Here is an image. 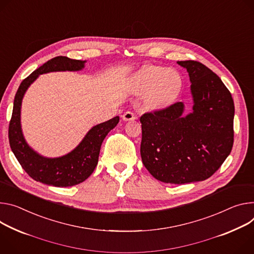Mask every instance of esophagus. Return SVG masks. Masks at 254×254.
<instances>
[{
  "instance_id": "esophagus-1",
  "label": "esophagus",
  "mask_w": 254,
  "mask_h": 254,
  "mask_svg": "<svg viewBox=\"0 0 254 254\" xmlns=\"http://www.w3.org/2000/svg\"><path fill=\"white\" fill-rule=\"evenodd\" d=\"M123 120H124L125 122L134 121V120H136V115H135L133 112H131V111H127V112H125V113L123 114Z\"/></svg>"
}]
</instances>
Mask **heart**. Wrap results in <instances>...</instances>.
<instances>
[{"instance_id":"heart-1","label":"heart","mask_w":254,"mask_h":254,"mask_svg":"<svg viewBox=\"0 0 254 254\" xmlns=\"http://www.w3.org/2000/svg\"><path fill=\"white\" fill-rule=\"evenodd\" d=\"M183 80L174 68L148 64L129 79V87L135 94L146 95V105L153 110L162 109L181 91Z\"/></svg>"}]
</instances>
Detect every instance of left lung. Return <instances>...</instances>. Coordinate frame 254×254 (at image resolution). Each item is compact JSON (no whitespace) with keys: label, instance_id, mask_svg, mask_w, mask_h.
<instances>
[{"label":"left lung","instance_id":"obj_1","mask_svg":"<svg viewBox=\"0 0 254 254\" xmlns=\"http://www.w3.org/2000/svg\"><path fill=\"white\" fill-rule=\"evenodd\" d=\"M190 76L192 111L184 113L183 102L145 113L141 157L158 180L184 184L211 177L233 147L234 102L222 80L204 64L177 62Z\"/></svg>","mask_w":254,"mask_h":254}]
</instances>
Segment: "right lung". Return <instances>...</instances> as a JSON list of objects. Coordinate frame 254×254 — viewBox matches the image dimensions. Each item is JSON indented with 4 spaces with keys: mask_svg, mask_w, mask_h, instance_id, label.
I'll return each mask as SVG.
<instances>
[{
    "mask_svg": "<svg viewBox=\"0 0 254 254\" xmlns=\"http://www.w3.org/2000/svg\"><path fill=\"white\" fill-rule=\"evenodd\" d=\"M86 61L57 57L29 75L20 84L14 99L9 125V142L12 152L25 172L34 180L57 188L73 187L86 180L93 173L99 152L107 133L117 127L120 117L94 126L85 134L80 144L67 154L49 158L34 151L26 142L21 127V106L27 89L39 77L51 72H77L85 66Z\"/></svg>",
    "mask_w": 254,
    "mask_h": 254,
    "instance_id": "obj_1",
    "label": "right lung"
}]
</instances>
